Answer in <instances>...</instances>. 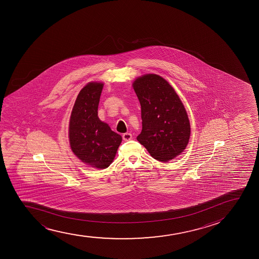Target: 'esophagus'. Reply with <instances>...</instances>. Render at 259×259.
<instances>
[{"label": "esophagus", "instance_id": "34e87169", "mask_svg": "<svg viewBox=\"0 0 259 259\" xmlns=\"http://www.w3.org/2000/svg\"><path fill=\"white\" fill-rule=\"evenodd\" d=\"M131 138H132V135L131 133H124L122 135V139L124 141L131 140Z\"/></svg>", "mask_w": 259, "mask_h": 259}]
</instances>
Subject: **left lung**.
<instances>
[{"label": "left lung", "mask_w": 259, "mask_h": 259, "mask_svg": "<svg viewBox=\"0 0 259 259\" xmlns=\"http://www.w3.org/2000/svg\"><path fill=\"white\" fill-rule=\"evenodd\" d=\"M142 110L143 130L137 141L157 161L172 160L188 145L190 123L175 90L163 77L147 74L133 83Z\"/></svg>", "instance_id": "8db88e82"}]
</instances>
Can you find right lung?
Returning <instances> with one entry per match:
<instances>
[{
    "label": "right lung",
    "mask_w": 259,
    "mask_h": 259,
    "mask_svg": "<svg viewBox=\"0 0 259 259\" xmlns=\"http://www.w3.org/2000/svg\"><path fill=\"white\" fill-rule=\"evenodd\" d=\"M102 83H89L78 93L71 111L69 139L71 150L84 163L104 169L113 161L122 137L99 120Z\"/></svg>",
    "instance_id": "right-lung-1"
}]
</instances>
